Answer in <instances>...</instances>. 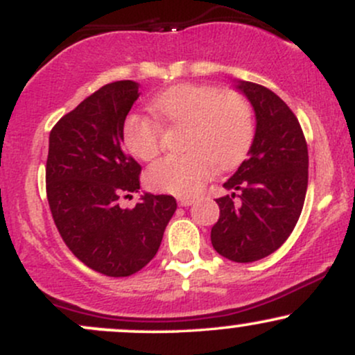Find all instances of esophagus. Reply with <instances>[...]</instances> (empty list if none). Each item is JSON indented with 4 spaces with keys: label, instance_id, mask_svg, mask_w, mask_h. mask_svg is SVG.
<instances>
[{
    "label": "esophagus",
    "instance_id": "esophagus-1",
    "mask_svg": "<svg viewBox=\"0 0 355 355\" xmlns=\"http://www.w3.org/2000/svg\"><path fill=\"white\" fill-rule=\"evenodd\" d=\"M193 202H195V198H191V197L178 198V205H180V207H190Z\"/></svg>",
    "mask_w": 355,
    "mask_h": 355
}]
</instances>
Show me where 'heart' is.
I'll list each match as a JSON object with an SVG mask.
<instances>
[{
  "label": "heart",
  "mask_w": 355,
  "mask_h": 355,
  "mask_svg": "<svg viewBox=\"0 0 355 355\" xmlns=\"http://www.w3.org/2000/svg\"><path fill=\"white\" fill-rule=\"evenodd\" d=\"M166 121L187 126L183 155H166L146 170L150 189L173 195H193L214 175V165H237L254 140V115L242 96L209 85H177L152 101ZM162 128L148 116H126L123 141L138 160H152L160 150Z\"/></svg>",
  "instance_id": "b5f03b06"
}]
</instances>
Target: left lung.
Returning a JSON list of instances; mask_svg holds the SVG:
<instances>
[{
  "label": "left lung",
  "mask_w": 355,
  "mask_h": 355,
  "mask_svg": "<svg viewBox=\"0 0 355 355\" xmlns=\"http://www.w3.org/2000/svg\"><path fill=\"white\" fill-rule=\"evenodd\" d=\"M255 113V135L243 160L217 198L211 245L232 262L247 263L275 252L294 230L309 182L307 144L292 110L272 89L235 81ZM239 191V202L233 200Z\"/></svg>",
  "instance_id": "obj_1"
}]
</instances>
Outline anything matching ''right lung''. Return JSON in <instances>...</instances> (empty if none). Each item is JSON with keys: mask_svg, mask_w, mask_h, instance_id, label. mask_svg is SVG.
<instances>
[{"mask_svg": "<svg viewBox=\"0 0 355 355\" xmlns=\"http://www.w3.org/2000/svg\"><path fill=\"white\" fill-rule=\"evenodd\" d=\"M138 96L132 80L105 85L50 133L46 193L56 229L76 259L108 277L141 270L177 210L172 195L148 191L135 209L118 205L140 190L141 166L123 150L125 118Z\"/></svg>", "mask_w": 355, "mask_h": 355, "instance_id": "1", "label": "right lung"}]
</instances>
